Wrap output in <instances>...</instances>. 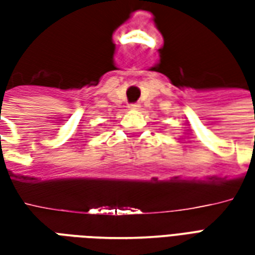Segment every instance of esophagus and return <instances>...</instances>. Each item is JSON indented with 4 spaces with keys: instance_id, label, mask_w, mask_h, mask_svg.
<instances>
[{
    "instance_id": "obj_1",
    "label": "esophagus",
    "mask_w": 255,
    "mask_h": 255,
    "mask_svg": "<svg viewBox=\"0 0 255 255\" xmlns=\"http://www.w3.org/2000/svg\"><path fill=\"white\" fill-rule=\"evenodd\" d=\"M129 109H133V111H136V109H139L140 108V105H139L138 102H133V104H129V106H128Z\"/></svg>"
}]
</instances>
